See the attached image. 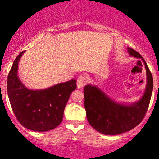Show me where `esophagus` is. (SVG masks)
Segmentation results:
<instances>
[{
  "mask_svg": "<svg viewBox=\"0 0 159 159\" xmlns=\"http://www.w3.org/2000/svg\"><path fill=\"white\" fill-rule=\"evenodd\" d=\"M88 78L85 75H80L77 79V86L78 89H81L88 83Z\"/></svg>",
  "mask_w": 159,
  "mask_h": 159,
  "instance_id": "obj_1",
  "label": "esophagus"
}]
</instances>
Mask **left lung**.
I'll return each mask as SVG.
<instances>
[{
    "label": "left lung",
    "mask_w": 159,
    "mask_h": 159,
    "mask_svg": "<svg viewBox=\"0 0 159 159\" xmlns=\"http://www.w3.org/2000/svg\"><path fill=\"white\" fill-rule=\"evenodd\" d=\"M129 53L142 59L148 76L146 91L142 98L131 105L119 104L106 96L97 87L90 84L84 89V108L87 119L96 131L105 135H118L133 129L142 121L147 113L153 90V77L141 55L132 48Z\"/></svg>",
    "instance_id": "1"
}]
</instances>
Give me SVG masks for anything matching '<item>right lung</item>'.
I'll return each mask as SVG.
<instances>
[{"label": "right lung", "instance_id": "obj_1", "mask_svg": "<svg viewBox=\"0 0 159 159\" xmlns=\"http://www.w3.org/2000/svg\"><path fill=\"white\" fill-rule=\"evenodd\" d=\"M25 51L18 55L8 75L7 89L11 107L19 122L25 128L46 132L63 121V111L77 81L72 79L43 90H30L17 76L18 63Z\"/></svg>", "mask_w": 159, "mask_h": 159}]
</instances>
